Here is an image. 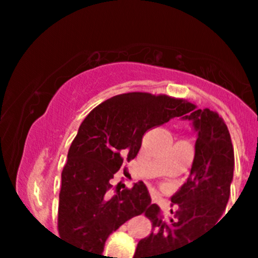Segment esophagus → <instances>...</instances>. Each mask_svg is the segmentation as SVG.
Masks as SVG:
<instances>
[{
    "label": "esophagus",
    "instance_id": "obj_1",
    "mask_svg": "<svg viewBox=\"0 0 258 258\" xmlns=\"http://www.w3.org/2000/svg\"><path fill=\"white\" fill-rule=\"evenodd\" d=\"M152 202H156V198H155V197H152Z\"/></svg>",
    "mask_w": 258,
    "mask_h": 258
}]
</instances>
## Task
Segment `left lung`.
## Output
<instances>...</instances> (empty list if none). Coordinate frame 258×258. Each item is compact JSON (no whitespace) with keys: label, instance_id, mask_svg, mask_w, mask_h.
Segmentation results:
<instances>
[{"label":"left lung","instance_id":"8db88e82","mask_svg":"<svg viewBox=\"0 0 258 258\" xmlns=\"http://www.w3.org/2000/svg\"><path fill=\"white\" fill-rule=\"evenodd\" d=\"M183 118L191 120L198 140L190 175L170 198L178 206L174 218L164 220L160 208L151 204L145 216L152 231L141 239L133 258H170L169 254L191 244L217 222L226 208L234 174V147L223 118L209 108L192 106Z\"/></svg>","mask_w":258,"mask_h":258}]
</instances>
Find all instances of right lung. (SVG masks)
I'll return each instance as SVG.
<instances>
[{
  "mask_svg": "<svg viewBox=\"0 0 258 258\" xmlns=\"http://www.w3.org/2000/svg\"><path fill=\"white\" fill-rule=\"evenodd\" d=\"M192 106L181 98L133 92L92 109L71 143L61 170L60 238L101 258L109 234L151 204L142 181L109 197L111 179L122 163L137 156L146 132L184 115Z\"/></svg>",
  "mask_w": 258,
  "mask_h": 258,
  "instance_id": "obj_1",
  "label": "right lung"
}]
</instances>
